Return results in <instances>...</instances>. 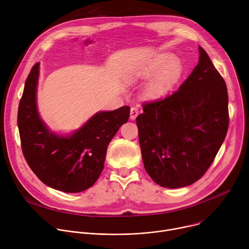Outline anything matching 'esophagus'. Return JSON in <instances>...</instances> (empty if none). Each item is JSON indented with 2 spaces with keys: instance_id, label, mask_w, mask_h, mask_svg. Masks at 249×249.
<instances>
[{
  "instance_id": "1",
  "label": "esophagus",
  "mask_w": 249,
  "mask_h": 249,
  "mask_svg": "<svg viewBox=\"0 0 249 249\" xmlns=\"http://www.w3.org/2000/svg\"><path fill=\"white\" fill-rule=\"evenodd\" d=\"M138 114H139L138 108L131 107V110H130V118H131V120H135L136 117L138 116Z\"/></svg>"
}]
</instances>
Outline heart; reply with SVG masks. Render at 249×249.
<instances>
[{
  "instance_id": "obj_1",
  "label": "heart",
  "mask_w": 249,
  "mask_h": 249,
  "mask_svg": "<svg viewBox=\"0 0 249 249\" xmlns=\"http://www.w3.org/2000/svg\"><path fill=\"white\" fill-rule=\"evenodd\" d=\"M182 63L171 54H159L143 65L133 69L131 75L138 79H148L143 93L149 99H159L167 95L178 84L183 76Z\"/></svg>"
}]
</instances>
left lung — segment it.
<instances>
[{
    "mask_svg": "<svg viewBox=\"0 0 249 249\" xmlns=\"http://www.w3.org/2000/svg\"><path fill=\"white\" fill-rule=\"evenodd\" d=\"M171 95L143 104L136 123L144 166L165 188L199 180L214 161L229 128L225 80L206 51Z\"/></svg>",
    "mask_w": 249,
    "mask_h": 249,
    "instance_id": "8db88e82",
    "label": "left lung"
}]
</instances>
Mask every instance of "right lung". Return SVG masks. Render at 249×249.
Wrapping results in <instances>:
<instances>
[{
    "instance_id": "right-lung-1",
    "label": "right lung",
    "mask_w": 249,
    "mask_h": 249,
    "mask_svg": "<svg viewBox=\"0 0 249 249\" xmlns=\"http://www.w3.org/2000/svg\"><path fill=\"white\" fill-rule=\"evenodd\" d=\"M39 63L26 78L18 111L21 150L31 170L47 186L67 193L91 187L99 177L108 144L130 116L127 105L97 112L71 136L50 132L39 117L36 87Z\"/></svg>"
}]
</instances>
